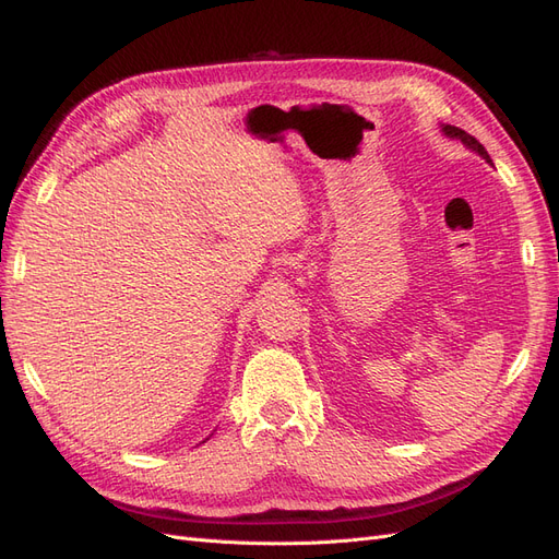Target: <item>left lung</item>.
I'll use <instances>...</instances> for the list:
<instances>
[{
	"instance_id": "obj_1",
	"label": "left lung",
	"mask_w": 559,
	"mask_h": 559,
	"mask_svg": "<svg viewBox=\"0 0 559 559\" xmlns=\"http://www.w3.org/2000/svg\"><path fill=\"white\" fill-rule=\"evenodd\" d=\"M441 130H443V134L445 138H450V140H460L466 148H471V151H476V154L483 158V160H487L489 165H492V160H489V154L485 151V146L476 140V138H471L468 132H464L462 128H454V126H448V123H441Z\"/></svg>"
}]
</instances>
